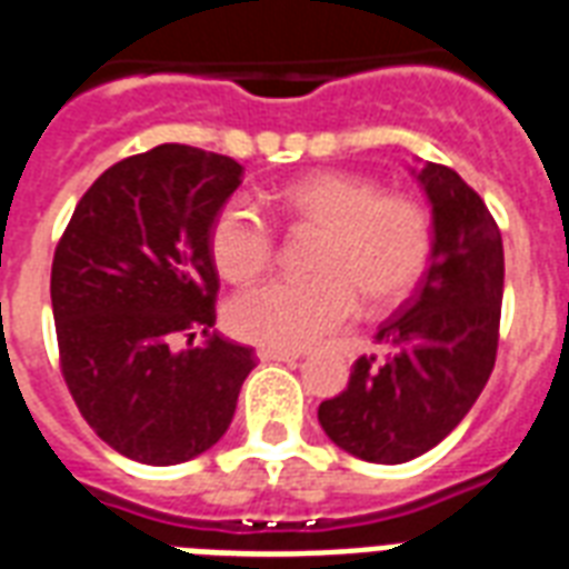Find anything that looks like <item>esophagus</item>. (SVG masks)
Here are the masks:
<instances>
[{
	"label": "esophagus",
	"mask_w": 569,
	"mask_h": 569,
	"mask_svg": "<svg viewBox=\"0 0 569 569\" xmlns=\"http://www.w3.org/2000/svg\"><path fill=\"white\" fill-rule=\"evenodd\" d=\"M256 358L259 361H298L301 352H289V349H268V346H259L256 349Z\"/></svg>",
	"instance_id": "esophagus-1"
}]
</instances>
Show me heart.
Masks as SVG:
<instances>
[{
	"instance_id": "obj_1",
	"label": "heart",
	"mask_w": 569,
	"mask_h": 569,
	"mask_svg": "<svg viewBox=\"0 0 569 569\" xmlns=\"http://www.w3.org/2000/svg\"><path fill=\"white\" fill-rule=\"evenodd\" d=\"M280 214L319 232L313 277H277L229 301L227 319L241 340L268 349H310L352 322L361 301L390 310L409 298L432 259L427 211L402 193H381L352 172H313L277 193ZM274 229L244 197L227 199L211 220L208 253L220 274L241 283L271 266Z\"/></svg>"
}]
</instances>
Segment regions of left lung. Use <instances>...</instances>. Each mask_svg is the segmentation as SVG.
Instances as JSON below:
<instances>
[{"label": "left lung", "mask_w": 569, "mask_h": 569, "mask_svg": "<svg viewBox=\"0 0 569 569\" xmlns=\"http://www.w3.org/2000/svg\"><path fill=\"white\" fill-rule=\"evenodd\" d=\"M432 206V259L415 298L379 325L376 355L319 406L325 436L367 462L400 466L448 439L496 367L505 247L483 199L441 163L411 169Z\"/></svg>", "instance_id": "1"}]
</instances>
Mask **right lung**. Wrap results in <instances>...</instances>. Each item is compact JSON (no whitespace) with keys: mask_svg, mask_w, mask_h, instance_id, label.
Wrapping results in <instances>:
<instances>
[{"mask_svg":"<svg viewBox=\"0 0 569 569\" xmlns=\"http://www.w3.org/2000/svg\"><path fill=\"white\" fill-rule=\"evenodd\" d=\"M227 154L163 142L82 193L53 256L50 298L64 385L121 457L179 466L223 439L253 349L214 328L211 220L241 184ZM202 330L207 342L172 350Z\"/></svg>","mask_w":569,"mask_h":569,"instance_id":"right-lung-1","label":"right lung"}]
</instances>
